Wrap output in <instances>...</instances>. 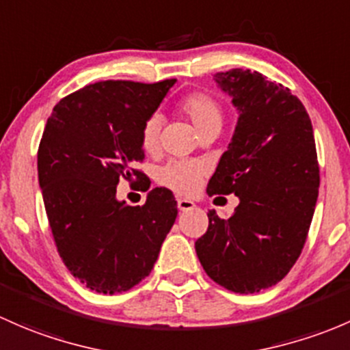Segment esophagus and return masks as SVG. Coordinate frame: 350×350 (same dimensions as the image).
Listing matches in <instances>:
<instances>
[{
	"mask_svg": "<svg viewBox=\"0 0 350 350\" xmlns=\"http://www.w3.org/2000/svg\"><path fill=\"white\" fill-rule=\"evenodd\" d=\"M176 207H178V211L187 212V211H192V208L196 207V204L189 199H176Z\"/></svg>",
	"mask_w": 350,
	"mask_h": 350,
	"instance_id": "esophagus-1",
	"label": "esophagus"
}]
</instances>
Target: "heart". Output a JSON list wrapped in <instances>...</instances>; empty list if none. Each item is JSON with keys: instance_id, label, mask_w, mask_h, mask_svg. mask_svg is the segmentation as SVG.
<instances>
[{"instance_id": "obj_1", "label": "heart", "mask_w": 350, "mask_h": 350, "mask_svg": "<svg viewBox=\"0 0 350 350\" xmlns=\"http://www.w3.org/2000/svg\"><path fill=\"white\" fill-rule=\"evenodd\" d=\"M178 113L185 116L193 124V128L204 135L211 129H221L224 122V113L217 100L204 92H192L185 96L176 106ZM161 120L153 114L143 122L142 128V146L146 153H154L160 146ZM202 168L189 161H174L167 165L158 174V182L178 193H193L200 185Z\"/></svg>"}]
</instances>
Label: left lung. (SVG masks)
Listing matches in <instances>:
<instances>
[{
  "instance_id": "8db88e82",
  "label": "left lung",
  "mask_w": 350,
  "mask_h": 350,
  "mask_svg": "<svg viewBox=\"0 0 350 350\" xmlns=\"http://www.w3.org/2000/svg\"><path fill=\"white\" fill-rule=\"evenodd\" d=\"M215 82L239 118L207 193H234L239 205L229 219L208 211L196 251L215 283L258 293L282 282L307 241L320 185L312 121L290 89L259 72L230 68Z\"/></svg>"
}]
</instances>
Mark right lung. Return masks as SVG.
Listing matches in <instances>:
<instances>
[{
  "label": "right lung",
  "mask_w": 350,
  "mask_h": 350,
  "mask_svg": "<svg viewBox=\"0 0 350 350\" xmlns=\"http://www.w3.org/2000/svg\"><path fill=\"white\" fill-rule=\"evenodd\" d=\"M175 79L104 81L60 99L38 146V182L57 251L97 293L131 290L150 275L174 226V193L157 187L143 205L116 199L120 180L142 182V128ZM150 185L145 190H148Z\"/></svg>",
  "instance_id": "right-lung-1"
}]
</instances>
